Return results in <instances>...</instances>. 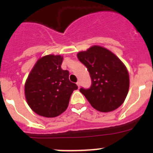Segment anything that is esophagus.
<instances>
[{"instance_id": "34e87169", "label": "esophagus", "mask_w": 153, "mask_h": 153, "mask_svg": "<svg viewBox=\"0 0 153 153\" xmlns=\"http://www.w3.org/2000/svg\"><path fill=\"white\" fill-rule=\"evenodd\" d=\"M76 85L78 86V87H79V86H80V84H79V82H77V83H76Z\"/></svg>"}]
</instances>
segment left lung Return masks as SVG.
I'll return each mask as SVG.
<instances>
[{
  "label": "left lung",
  "instance_id": "left-lung-1",
  "mask_svg": "<svg viewBox=\"0 0 153 153\" xmlns=\"http://www.w3.org/2000/svg\"><path fill=\"white\" fill-rule=\"evenodd\" d=\"M77 57L87 67L91 76L90 88L79 90L91 106L102 113L120 107L129 88V73L120 58L97 45L79 52Z\"/></svg>",
  "mask_w": 153,
  "mask_h": 153
}]
</instances>
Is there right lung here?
<instances>
[{
	"mask_svg": "<svg viewBox=\"0 0 153 153\" xmlns=\"http://www.w3.org/2000/svg\"><path fill=\"white\" fill-rule=\"evenodd\" d=\"M63 56L40 57L28 75L24 93L30 109L41 117H58L67 109L76 83L69 79V71L61 69Z\"/></svg>",
	"mask_w": 153,
	"mask_h": 153,
	"instance_id": "right-lung-1",
	"label": "right lung"
}]
</instances>
